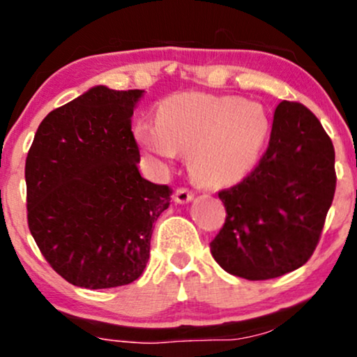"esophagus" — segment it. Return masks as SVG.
Listing matches in <instances>:
<instances>
[{
	"label": "esophagus",
	"instance_id": "34e87169",
	"mask_svg": "<svg viewBox=\"0 0 357 357\" xmlns=\"http://www.w3.org/2000/svg\"><path fill=\"white\" fill-rule=\"evenodd\" d=\"M192 197H195V192L186 190V188H179V190H176V192H174V201L179 204L190 203Z\"/></svg>",
	"mask_w": 357,
	"mask_h": 357
}]
</instances>
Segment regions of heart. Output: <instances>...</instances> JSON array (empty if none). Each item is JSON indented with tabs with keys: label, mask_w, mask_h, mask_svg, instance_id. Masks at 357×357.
<instances>
[{
	"label": "heart",
	"mask_w": 357,
	"mask_h": 357,
	"mask_svg": "<svg viewBox=\"0 0 357 357\" xmlns=\"http://www.w3.org/2000/svg\"><path fill=\"white\" fill-rule=\"evenodd\" d=\"M269 123L259 105L203 93H179L158 102L156 123L139 121L135 137L154 161L188 153L197 181L222 186L255 165Z\"/></svg>",
	"instance_id": "heart-1"
}]
</instances>
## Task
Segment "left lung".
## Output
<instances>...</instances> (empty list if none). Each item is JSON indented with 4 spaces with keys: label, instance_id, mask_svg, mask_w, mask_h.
<instances>
[{
    "label": "left lung",
    "instance_id": "1",
    "mask_svg": "<svg viewBox=\"0 0 357 357\" xmlns=\"http://www.w3.org/2000/svg\"><path fill=\"white\" fill-rule=\"evenodd\" d=\"M334 191V146L319 119L299 102H279L259 165L220 192L227 216L209 244L213 257L249 281L301 268L319 241Z\"/></svg>",
    "mask_w": 357,
    "mask_h": 357
}]
</instances>
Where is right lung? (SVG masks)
Here are the masks:
<instances>
[{
    "label": "right lung",
    "instance_id": "obj_1",
    "mask_svg": "<svg viewBox=\"0 0 357 357\" xmlns=\"http://www.w3.org/2000/svg\"><path fill=\"white\" fill-rule=\"evenodd\" d=\"M143 89L94 86L43 119L24 167L28 226L71 284H130L149 259L173 191L139 174L131 116Z\"/></svg>",
    "mask_w": 357,
    "mask_h": 357
}]
</instances>
